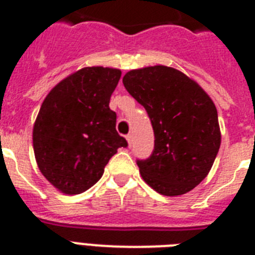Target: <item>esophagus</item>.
I'll use <instances>...</instances> for the list:
<instances>
[{
  "label": "esophagus",
  "instance_id": "obj_1",
  "mask_svg": "<svg viewBox=\"0 0 255 255\" xmlns=\"http://www.w3.org/2000/svg\"><path fill=\"white\" fill-rule=\"evenodd\" d=\"M126 140H128V143H129V145L131 147L132 144V135L131 134H128L126 135Z\"/></svg>",
  "mask_w": 255,
  "mask_h": 255
}]
</instances>
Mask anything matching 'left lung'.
Masks as SVG:
<instances>
[{"mask_svg":"<svg viewBox=\"0 0 255 255\" xmlns=\"http://www.w3.org/2000/svg\"><path fill=\"white\" fill-rule=\"evenodd\" d=\"M154 132V149L136 159L141 177L159 194H185L208 175L221 144L218 115L208 94L172 67L131 70L123 79Z\"/></svg>","mask_w":255,"mask_h":255,"instance_id":"left-lung-1","label":"left lung"}]
</instances>
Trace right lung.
<instances>
[{"mask_svg": "<svg viewBox=\"0 0 255 255\" xmlns=\"http://www.w3.org/2000/svg\"><path fill=\"white\" fill-rule=\"evenodd\" d=\"M120 76L117 69L84 67L58 83L42 103L33 129L35 159L65 194L93 186L117 149L128 147L110 108Z\"/></svg>", "mask_w": 255, "mask_h": 255, "instance_id": "1", "label": "right lung"}]
</instances>
